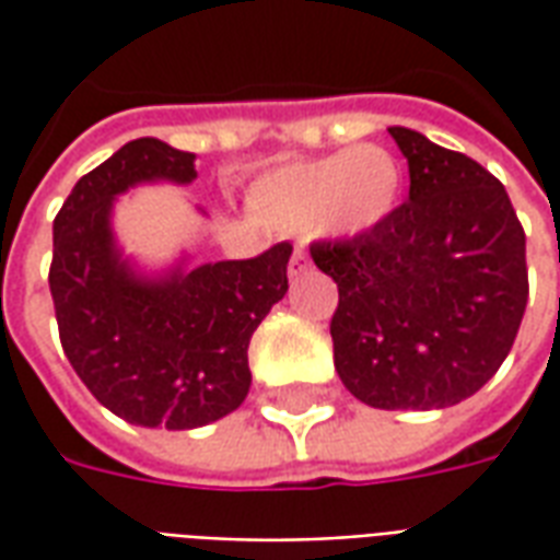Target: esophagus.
<instances>
[{"label": "esophagus", "instance_id": "1", "mask_svg": "<svg viewBox=\"0 0 560 560\" xmlns=\"http://www.w3.org/2000/svg\"><path fill=\"white\" fill-rule=\"evenodd\" d=\"M308 269V257H305L303 248H293V255H291V264H288V276L291 279H296L300 272H305Z\"/></svg>", "mask_w": 560, "mask_h": 560}]
</instances>
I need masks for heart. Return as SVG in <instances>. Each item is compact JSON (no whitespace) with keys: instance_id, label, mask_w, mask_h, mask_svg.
Here are the masks:
<instances>
[{"instance_id":"b5f03b06","label":"heart","mask_w":560,"mask_h":560,"mask_svg":"<svg viewBox=\"0 0 560 560\" xmlns=\"http://www.w3.org/2000/svg\"><path fill=\"white\" fill-rule=\"evenodd\" d=\"M401 173L384 147H353L264 173L248 203L276 233L360 236L396 209Z\"/></svg>"}]
</instances>
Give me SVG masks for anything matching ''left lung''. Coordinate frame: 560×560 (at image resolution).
I'll list each match as a JSON object with an SVG mask.
<instances>
[{
	"label": "left lung",
	"instance_id": "left-lung-1",
	"mask_svg": "<svg viewBox=\"0 0 560 560\" xmlns=\"http://www.w3.org/2000/svg\"><path fill=\"white\" fill-rule=\"evenodd\" d=\"M411 191L372 231L312 243L339 284L341 384L381 411H434L501 369L528 303L525 231L504 185L462 152L393 126Z\"/></svg>",
	"mask_w": 560,
	"mask_h": 560
}]
</instances>
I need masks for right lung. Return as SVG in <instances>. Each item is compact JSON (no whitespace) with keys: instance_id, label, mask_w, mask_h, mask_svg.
Listing matches in <instances>:
<instances>
[{"instance_id":"1","label":"right lung","mask_w":560,"mask_h":560,"mask_svg":"<svg viewBox=\"0 0 560 560\" xmlns=\"http://www.w3.org/2000/svg\"><path fill=\"white\" fill-rule=\"evenodd\" d=\"M195 155L140 138L80 179L54 221V293L68 363L135 425L197 429L248 396V341L288 293L291 243L248 260L140 276L116 245L114 200L140 183L188 185Z\"/></svg>"}]
</instances>
